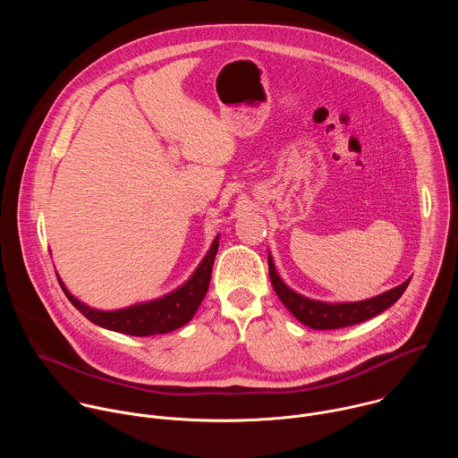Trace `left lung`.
<instances>
[{"label":"left lung","instance_id":"8db88e82","mask_svg":"<svg viewBox=\"0 0 458 458\" xmlns=\"http://www.w3.org/2000/svg\"><path fill=\"white\" fill-rule=\"evenodd\" d=\"M268 270H270V279L272 286L281 299V302L297 317L299 322L310 326L313 330H337V328H346V326H353L359 322H364L384 310H387L391 304H395L404 290L410 284V279L397 288H391L377 297L366 299V301H357V302H322V301H313L304 295H299L297 292L290 290L283 279L279 277L274 259L268 255Z\"/></svg>","mask_w":458,"mask_h":458}]
</instances>
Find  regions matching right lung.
<instances>
[{"instance_id":"1","label":"right lung","mask_w":458,"mask_h":458,"mask_svg":"<svg viewBox=\"0 0 458 458\" xmlns=\"http://www.w3.org/2000/svg\"><path fill=\"white\" fill-rule=\"evenodd\" d=\"M219 248V235L214 239L208 253L201 260V265L198 267L191 274V277L177 290L172 293L159 297L156 301L141 302L128 306L123 310H114V311H103L90 308L78 301L67 288H64L63 281L57 277L64 295L69 297V301L94 324L101 326V328L126 334V335H134V337H148V335H157V334H168L174 332L181 326H184L188 320L198 311L199 304L203 302L210 277H212V267H214V259Z\"/></svg>"}]
</instances>
